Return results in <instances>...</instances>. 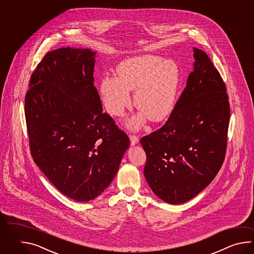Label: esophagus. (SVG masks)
<instances>
[{"label":"esophagus","instance_id":"obj_1","mask_svg":"<svg viewBox=\"0 0 254 254\" xmlns=\"http://www.w3.org/2000/svg\"><path fill=\"white\" fill-rule=\"evenodd\" d=\"M129 140H130V144L135 145L136 143L139 142V138L137 135L129 134Z\"/></svg>","mask_w":254,"mask_h":254}]
</instances>
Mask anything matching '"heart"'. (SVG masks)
Instances as JSON below:
<instances>
[{
  "label": "heart",
  "mask_w": 254,
  "mask_h": 254,
  "mask_svg": "<svg viewBox=\"0 0 254 254\" xmlns=\"http://www.w3.org/2000/svg\"><path fill=\"white\" fill-rule=\"evenodd\" d=\"M118 77L103 76L100 92L109 113L121 116L131 103L129 90H135V106L143 114L128 121L138 129L149 119L158 122L172 112L180 84V69L173 60L152 54L136 55L123 61L117 67Z\"/></svg>",
  "instance_id": "1"
}]
</instances>
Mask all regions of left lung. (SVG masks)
Wrapping results in <instances>:
<instances>
[{
  "instance_id": "1",
  "label": "left lung",
  "mask_w": 254,
  "mask_h": 254,
  "mask_svg": "<svg viewBox=\"0 0 254 254\" xmlns=\"http://www.w3.org/2000/svg\"><path fill=\"white\" fill-rule=\"evenodd\" d=\"M193 51L194 69L169 119L140 140L146 181L171 204L190 200L211 184L226 154L231 114L226 86L209 56Z\"/></svg>"
}]
</instances>
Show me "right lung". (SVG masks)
Wrapping results in <instances>:
<instances>
[{
  "label": "right lung",
  "instance_id": "right-lung-1",
  "mask_svg": "<svg viewBox=\"0 0 254 254\" xmlns=\"http://www.w3.org/2000/svg\"><path fill=\"white\" fill-rule=\"evenodd\" d=\"M95 53L51 51L29 81L25 120L33 161L62 193L93 200L114 180L129 139L103 113L94 86Z\"/></svg>",
  "mask_w": 254,
  "mask_h": 254
}]
</instances>
